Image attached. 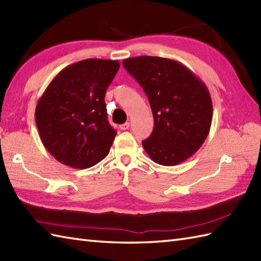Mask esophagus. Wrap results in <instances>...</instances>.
Wrapping results in <instances>:
<instances>
[{
  "instance_id": "34e87169",
  "label": "esophagus",
  "mask_w": 261,
  "mask_h": 261,
  "mask_svg": "<svg viewBox=\"0 0 261 261\" xmlns=\"http://www.w3.org/2000/svg\"><path fill=\"white\" fill-rule=\"evenodd\" d=\"M129 126H130V123H129V122H125V123H123V124H121L120 125V129L121 130H127V129H129Z\"/></svg>"
}]
</instances>
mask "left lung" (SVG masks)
<instances>
[{
	"mask_svg": "<svg viewBox=\"0 0 261 261\" xmlns=\"http://www.w3.org/2000/svg\"><path fill=\"white\" fill-rule=\"evenodd\" d=\"M142 86L153 114V130L142 141L148 156L163 166L178 165L195 153L212 123L206 85L176 60L139 56L122 62Z\"/></svg>",
	"mask_w": 261,
	"mask_h": 261,
	"instance_id": "left-lung-1",
	"label": "left lung"
}]
</instances>
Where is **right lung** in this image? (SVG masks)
<instances>
[{"label": "right lung", "mask_w": 261, "mask_h": 261, "mask_svg": "<svg viewBox=\"0 0 261 261\" xmlns=\"http://www.w3.org/2000/svg\"><path fill=\"white\" fill-rule=\"evenodd\" d=\"M119 67L118 60H81L60 70L39 98V136L59 163L85 169L108 156L116 132L104 96Z\"/></svg>", "instance_id": "1"}]
</instances>
